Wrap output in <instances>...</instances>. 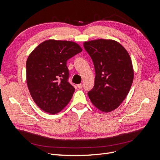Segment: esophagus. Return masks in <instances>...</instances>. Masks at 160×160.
<instances>
[{
  "mask_svg": "<svg viewBox=\"0 0 160 160\" xmlns=\"http://www.w3.org/2000/svg\"><path fill=\"white\" fill-rule=\"evenodd\" d=\"M77 88H78L79 89H82V88H83V84L80 83L79 85H77Z\"/></svg>",
  "mask_w": 160,
  "mask_h": 160,
  "instance_id": "obj_1",
  "label": "esophagus"
}]
</instances>
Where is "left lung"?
Returning <instances> with one entry per match:
<instances>
[{"mask_svg": "<svg viewBox=\"0 0 160 160\" xmlns=\"http://www.w3.org/2000/svg\"><path fill=\"white\" fill-rule=\"evenodd\" d=\"M83 47L93 61L95 85L88 96L103 112L118 108L126 98L133 80L130 56L125 48L113 40L85 42Z\"/></svg>", "mask_w": 160, "mask_h": 160, "instance_id": "left-lung-1", "label": "left lung"}]
</instances>
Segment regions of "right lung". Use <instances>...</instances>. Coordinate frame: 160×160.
Returning a JSON list of instances; mask_svg holds the SVG:
<instances>
[{"instance_id":"right-lung-1","label":"right lung","mask_w":160,"mask_h":160,"mask_svg":"<svg viewBox=\"0 0 160 160\" xmlns=\"http://www.w3.org/2000/svg\"><path fill=\"white\" fill-rule=\"evenodd\" d=\"M81 51L74 42L47 40L28 56V88L35 103L45 112L57 113L69 103L75 88L68 81L67 61Z\"/></svg>"}]
</instances>
